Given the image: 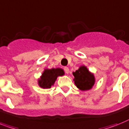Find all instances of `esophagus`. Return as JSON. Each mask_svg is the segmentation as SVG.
Instances as JSON below:
<instances>
[{
  "label": "esophagus",
  "mask_w": 129,
  "mask_h": 129,
  "mask_svg": "<svg viewBox=\"0 0 129 129\" xmlns=\"http://www.w3.org/2000/svg\"><path fill=\"white\" fill-rule=\"evenodd\" d=\"M64 71L66 72V74H69V72H70V70H69V68L68 67H65L64 68Z\"/></svg>",
  "instance_id": "34e87169"
}]
</instances>
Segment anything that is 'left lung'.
Here are the masks:
<instances>
[{
    "instance_id": "1",
    "label": "left lung",
    "mask_w": 129,
    "mask_h": 129,
    "mask_svg": "<svg viewBox=\"0 0 129 129\" xmlns=\"http://www.w3.org/2000/svg\"><path fill=\"white\" fill-rule=\"evenodd\" d=\"M74 81L77 88L81 91L89 90L95 84V79L92 74L85 66H80L75 72H73Z\"/></svg>"
}]
</instances>
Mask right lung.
<instances>
[{
  "instance_id": "right-lung-1",
  "label": "right lung",
  "mask_w": 129,
  "mask_h": 129,
  "mask_svg": "<svg viewBox=\"0 0 129 129\" xmlns=\"http://www.w3.org/2000/svg\"><path fill=\"white\" fill-rule=\"evenodd\" d=\"M63 75L64 72L61 68L46 69L38 79V85L43 89L51 88L52 85H54L57 77Z\"/></svg>"
}]
</instances>
